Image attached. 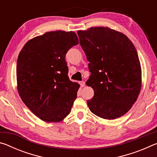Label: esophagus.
I'll return each instance as SVG.
<instances>
[{"mask_svg": "<svg viewBox=\"0 0 157 157\" xmlns=\"http://www.w3.org/2000/svg\"><path fill=\"white\" fill-rule=\"evenodd\" d=\"M79 84H80L81 87H84L85 86V82L84 81H81L79 82Z\"/></svg>", "mask_w": 157, "mask_h": 157, "instance_id": "1", "label": "esophagus"}]
</instances>
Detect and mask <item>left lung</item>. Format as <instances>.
<instances>
[{
  "instance_id": "1",
  "label": "left lung",
  "mask_w": 157,
  "mask_h": 157,
  "mask_svg": "<svg viewBox=\"0 0 157 157\" xmlns=\"http://www.w3.org/2000/svg\"><path fill=\"white\" fill-rule=\"evenodd\" d=\"M78 34L91 73L86 82L94 91L87 100L90 111L108 120L123 116L141 88V67L134 44L124 34L107 27H92Z\"/></svg>"
}]
</instances>
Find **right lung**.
Listing matches in <instances>:
<instances>
[{"label": "right lung", "mask_w": 157, "mask_h": 157, "mask_svg": "<svg viewBox=\"0 0 157 157\" xmlns=\"http://www.w3.org/2000/svg\"><path fill=\"white\" fill-rule=\"evenodd\" d=\"M78 44L74 32H48L28 41L18 55V94L32 112L47 123L65 118L77 98L79 84L69 79L65 56Z\"/></svg>", "instance_id": "obj_1"}]
</instances>
